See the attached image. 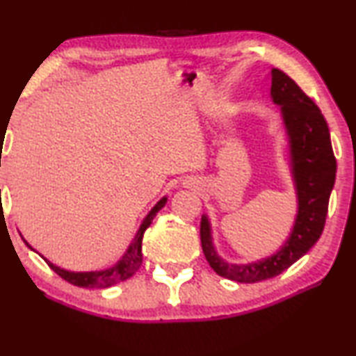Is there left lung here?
Returning a JSON list of instances; mask_svg holds the SVG:
<instances>
[{"label": "left lung", "instance_id": "obj_1", "mask_svg": "<svg viewBox=\"0 0 356 356\" xmlns=\"http://www.w3.org/2000/svg\"><path fill=\"white\" fill-rule=\"evenodd\" d=\"M274 103L282 106L290 140V156L298 195V214L290 238L271 258L252 264H227L214 252L207 216L200 222L204 258L216 274L235 282L253 284L279 276L303 257L326 224L329 197L335 182L337 163L330 145L329 127L316 103L279 69L269 72Z\"/></svg>", "mask_w": 356, "mask_h": 356}]
</instances>
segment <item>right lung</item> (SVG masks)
Wrapping results in <instances>:
<instances>
[{
	"label": "right lung",
	"mask_w": 356,
	"mask_h": 356,
	"mask_svg": "<svg viewBox=\"0 0 356 356\" xmlns=\"http://www.w3.org/2000/svg\"><path fill=\"white\" fill-rule=\"evenodd\" d=\"M164 204H166V198L159 200V202L156 203V207H154L152 211L148 213V216L143 219V222H142V226H140L137 235H135L132 245L129 247L127 253L124 254L121 261H118L113 268L104 269V271H98V273H69V271H64V269H61V268L54 266V264L47 261V259H44V261L48 263V266L51 268L59 277L67 280L69 284L77 285V287L103 289V287H109V285L122 282V280L132 277L134 274L138 271V268L142 266L143 234H145V230L149 227V224H152L154 216H156V213L164 207ZM24 242H26V240H24ZM27 247H30L29 243H27Z\"/></svg>",
	"instance_id": "right-lung-1"
}]
</instances>
